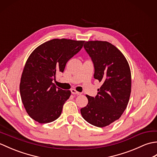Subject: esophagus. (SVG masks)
Returning a JSON list of instances; mask_svg holds the SVG:
<instances>
[{
	"label": "esophagus",
	"instance_id": "esophagus-1",
	"mask_svg": "<svg viewBox=\"0 0 157 157\" xmlns=\"http://www.w3.org/2000/svg\"><path fill=\"white\" fill-rule=\"evenodd\" d=\"M71 94H76V95H80L81 94L80 92L76 91L75 89H71Z\"/></svg>",
	"mask_w": 157,
	"mask_h": 157
}]
</instances>
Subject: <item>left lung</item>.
Returning <instances> with one entry per match:
<instances>
[{"label": "left lung", "mask_w": 157, "mask_h": 157, "mask_svg": "<svg viewBox=\"0 0 157 157\" xmlns=\"http://www.w3.org/2000/svg\"><path fill=\"white\" fill-rule=\"evenodd\" d=\"M84 48L94 65V78L102 85L95 97L86 95L88 103L81 114L89 123L103 128L119 119L128 106L131 71L124 55L111 43L88 41Z\"/></svg>", "instance_id": "left-lung-1"}]
</instances>
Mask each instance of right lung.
<instances>
[{
	"label": "right lung",
	"mask_w": 157,
	"mask_h": 157,
	"mask_svg": "<svg viewBox=\"0 0 157 157\" xmlns=\"http://www.w3.org/2000/svg\"><path fill=\"white\" fill-rule=\"evenodd\" d=\"M84 41L53 39L40 45L29 56L22 73L19 90L28 114L40 123L55 121L71 92L53 84L56 73L83 47Z\"/></svg>",
	"instance_id": "obj_1"
}]
</instances>
